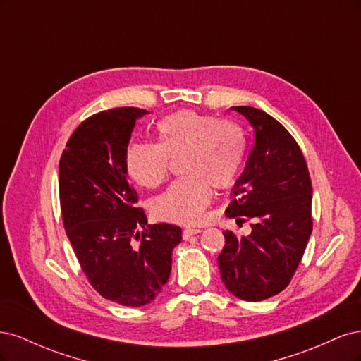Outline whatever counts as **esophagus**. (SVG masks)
<instances>
[{
    "label": "esophagus",
    "instance_id": "obj_1",
    "mask_svg": "<svg viewBox=\"0 0 361 361\" xmlns=\"http://www.w3.org/2000/svg\"><path fill=\"white\" fill-rule=\"evenodd\" d=\"M202 232V228H197V227H190V228H185V231L182 232V238L185 239V241H187V239H190L191 236H194V235H197V233H200Z\"/></svg>",
    "mask_w": 361,
    "mask_h": 361
}]
</instances>
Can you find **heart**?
I'll return each mask as SVG.
<instances>
[{
  "mask_svg": "<svg viewBox=\"0 0 361 361\" xmlns=\"http://www.w3.org/2000/svg\"><path fill=\"white\" fill-rule=\"evenodd\" d=\"M157 145L135 143L126 149L125 167L138 185L157 188L167 179L170 159H179L185 176L152 200L159 220L197 224L211 202V188L232 187L245 157V135L231 120L194 110H180L157 125Z\"/></svg>",
  "mask_w": 361,
  "mask_h": 361,
  "instance_id": "obj_1",
  "label": "heart"
}]
</instances>
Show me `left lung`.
<instances>
[{
    "label": "left lung",
    "mask_w": 361,
    "mask_h": 361,
    "mask_svg": "<svg viewBox=\"0 0 361 361\" xmlns=\"http://www.w3.org/2000/svg\"><path fill=\"white\" fill-rule=\"evenodd\" d=\"M255 128V143L226 209L251 233L224 231L218 256L224 286L245 301H262L285 289L302 259L313 228L312 180L289 130L253 106H232Z\"/></svg>",
    "instance_id": "obj_1"
}]
</instances>
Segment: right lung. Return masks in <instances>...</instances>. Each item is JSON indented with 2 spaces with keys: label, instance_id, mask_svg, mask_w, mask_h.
<instances>
[{
  "label": "right lung",
  "instance_id": "obj_1",
  "mask_svg": "<svg viewBox=\"0 0 361 361\" xmlns=\"http://www.w3.org/2000/svg\"><path fill=\"white\" fill-rule=\"evenodd\" d=\"M146 113L122 106L87 117L71 135L59 167L63 224L80 267L104 298L128 307L155 300L182 239L179 226H147L126 176L130 134Z\"/></svg>",
  "mask_w": 361,
  "mask_h": 361
}]
</instances>
